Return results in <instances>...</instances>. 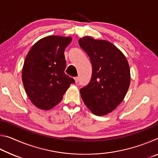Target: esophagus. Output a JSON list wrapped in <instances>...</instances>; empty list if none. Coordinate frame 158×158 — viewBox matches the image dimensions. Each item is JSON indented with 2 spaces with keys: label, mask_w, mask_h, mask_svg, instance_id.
I'll list each match as a JSON object with an SVG mask.
<instances>
[{
  "label": "esophagus",
  "mask_w": 158,
  "mask_h": 158,
  "mask_svg": "<svg viewBox=\"0 0 158 158\" xmlns=\"http://www.w3.org/2000/svg\"><path fill=\"white\" fill-rule=\"evenodd\" d=\"M74 80H75V81H76V83H78V81H79V78L78 77H76L75 78H74Z\"/></svg>",
  "instance_id": "obj_1"
}]
</instances>
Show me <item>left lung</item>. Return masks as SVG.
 Wrapping results in <instances>:
<instances>
[{
    "label": "left lung",
    "instance_id": "8db88e82",
    "mask_svg": "<svg viewBox=\"0 0 158 158\" xmlns=\"http://www.w3.org/2000/svg\"><path fill=\"white\" fill-rule=\"evenodd\" d=\"M79 44L89 56L93 73L90 82L80 89L83 101L92 113L104 116L123 100L130 84L127 60L111 42L89 36L79 40Z\"/></svg>",
    "mask_w": 158,
    "mask_h": 158
}]
</instances>
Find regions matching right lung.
Masks as SVG:
<instances>
[{
	"label": "right lung",
	"mask_w": 158,
	"mask_h": 158,
	"mask_svg": "<svg viewBox=\"0 0 158 158\" xmlns=\"http://www.w3.org/2000/svg\"><path fill=\"white\" fill-rule=\"evenodd\" d=\"M70 37H44L29 51L22 69V81L28 98L35 106L43 110L53 108L62 100L73 78L65 73L64 51Z\"/></svg>",
	"instance_id": "1"
}]
</instances>
